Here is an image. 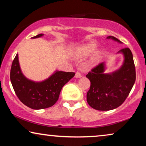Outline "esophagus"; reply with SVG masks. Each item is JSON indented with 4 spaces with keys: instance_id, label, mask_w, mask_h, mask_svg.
I'll use <instances>...</instances> for the list:
<instances>
[{
    "instance_id": "esophagus-1",
    "label": "esophagus",
    "mask_w": 146,
    "mask_h": 146,
    "mask_svg": "<svg viewBox=\"0 0 146 146\" xmlns=\"http://www.w3.org/2000/svg\"><path fill=\"white\" fill-rule=\"evenodd\" d=\"M75 77H76V78H81V77H82L81 73L80 72H76Z\"/></svg>"
}]
</instances>
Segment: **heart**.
I'll return each instance as SVG.
<instances>
[{
  "label": "heart",
  "mask_w": 146,
  "mask_h": 146,
  "mask_svg": "<svg viewBox=\"0 0 146 146\" xmlns=\"http://www.w3.org/2000/svg\"><path fill=\"white\" fill-rule=\"evenodd\" d=\"M97 48V44L94 42H90L86 44H84L77 49L76 52V56L78 58H82L86 56H88L92 54ZM99 55V52H96L94 55L93 58L96 59Z\"/></svg>",
  "instance_id": "b5f03b06"
}]
</instances>
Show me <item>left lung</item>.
I'll return each mask as SVG.
<instances>
[{
	"label": "left lung",
	"mask_w": 146,
	"mask_h": 146,
	"mask_svg": "<svg viewBox=\"0 0 146 146\" xmlns=\"http://www.w3.org/2000/svg\"><path fill=\"white\" fill-rule=\"evenodd\" d=\"M107 38L121 43L112 36H109ZM118 52L124 56V62L118 70L104 74V63L102 62L86 75L90 81V87L86 96L87 102L97 110H111L121 106L128 96L135 83L136 74L130 49L124 48Z\"/></svg>",
	"instance_id": "left-lung-1"
}]
</instances>
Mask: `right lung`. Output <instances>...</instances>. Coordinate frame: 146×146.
<instances>
[{"label":"right lung","mask_w":146,"mask_h":146,"mask_svg":"<svg viewBox=\"0 0 146 146\" xmlns=\"http://www.w3.org/2000/svg\"><path fill=\"white\" fill-rule=\"evenodd\" d=\"M42 36L43 34H39L33 38ZM74 75V72L56 71L46 80L35 82L23 74L17 54L12 63L10 78L14 90L21 102L32 109L40 110L52 106L56 102L62 87Z\"/></svg>","instance_id":"1"}]
</instances>
